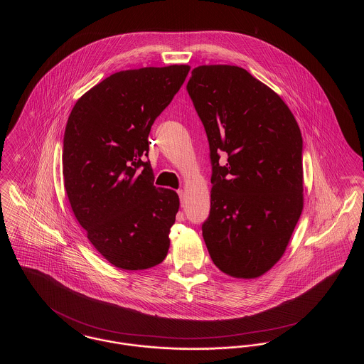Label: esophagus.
Masks as SVG:
<instances>
[{
	"mask_svg": "<svg viewBox=\"0 0 364 364\" xmlns=\"http://www.w3.org/2000/svg\"><path fill=\"white\" fill-rule=\"evenodd\" d=\"M177 193H178V196H180V200H181V203H183V198H184V191L178 190L177 191Z\"/></svg>",
	"mask_w": 364,
	"mask_h": 364,
	"instance_id": "esophagus-1",
	"label": "esophagus"
}]
</instances>
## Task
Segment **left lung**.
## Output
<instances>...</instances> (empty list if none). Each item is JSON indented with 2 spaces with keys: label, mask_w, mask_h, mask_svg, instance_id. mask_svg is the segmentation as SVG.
<instances>
[{
  "label": "left lung",
  "mask_w": 364,
  "mask_h": 364,
  "mask_svg": "<svg viewBox=\"0 0 364 364\" xmlns=\"http://www.w3.org/2000/svg\"><path fill=\"white\" fill-rule=\"evenodd\" d=\"M187 91L210 147L208 254L232 277H259L282 257L303 210L300 128L277 94L240 67H198Z\"/></svg>",
  "instance_id": "1"
}]
</instances>
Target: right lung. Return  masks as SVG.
<instances>
[{
	"label": "right lung",
	"mask_w": 364,
	"mask_h": 364,
	"mask_svg": "<svg viewBox=\"0 0 364 364\" xmlns=\"http://www.w3.org/2000/svg\"><path fill=\"white\" fill-rule=\"evenodd\" d=\"M188 65L122 70L75 104L63 146L70 208L97 251L116 267L144 270L165 259L180 200L156 188L149 134Z\"/></svg>",
	"instance_id": "right-lung-1"
}]
</instances>
